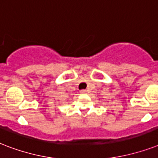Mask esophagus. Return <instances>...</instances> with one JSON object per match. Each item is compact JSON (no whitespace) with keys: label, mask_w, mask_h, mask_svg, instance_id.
Wrapping results in <instances>:
<instances>
[{"label":"esophagus","mask_w":158,"mask_h":158,"mask_svg":"<svg viewBox=\"0 0 158 158\" xmlns=\"http://www.w3.org/2000/svg\"><path fill=\"white\" fill-rule=\"evenodd\" d=\"M80 93H81V94H87V93H88V91H87V90H85V89H84V90H81V92H80Z\"/></svg>","instance_id":"esophagus-1"}]
</instances>
